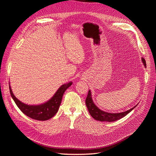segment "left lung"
<instances>
[{"label":"left lung","mask_w":156,"mask_h":156,"mask_svg":"<svg viewBox=\"0 0 156 156\" xmlns=\"http://www.w3.org/2000/svg\"><path fill=\"white\" fill-rule=\"evenodd\" d=\"M142 62L144 64V66L146 67V61L145 59L142 58L141 59ZM85 104H86V106L88 109V111L91 115V117L94 118L95 120H100V121H105V122H113L115 120H119L121 118H123L125 117L128 113L131 112L132 110L136 107L135 105V107L131 108L130 109L128 110L126 112H122V113H108L102 111V110L100 109L96 105H95L93 101V99L91 97V91H89L87 97L85 99Z\"/></svg>","instance_id":"left-lung-1"}]
</instances>
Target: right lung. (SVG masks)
I'll use <instances>...</instances> for the list:
<instances>
[{
    "label": "right lung",
    "instance_id": "right-lung-1",
    "mask_svg": "<svg viewBox=\"0 0 156 156\" xmlns=\"http://www.w3.org/2000/svg\"><path fill=\"white\" fill-rule=\"evenodd\" d=\"M73 82L65 83L60 87L54 96L44 104L40 105H28L21 102L13 94L9 85V92L15 103L20 110L30 118L37 120H47L53 117L58 111L63 93L72 85Z\"/></svg>",
    "mask_w": 156,
    "mask_h": 156
}]
</instances>
